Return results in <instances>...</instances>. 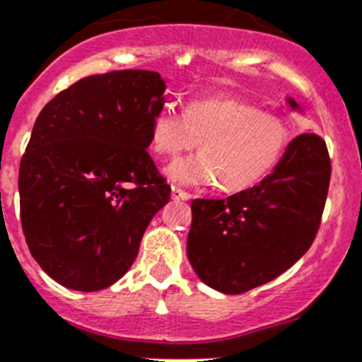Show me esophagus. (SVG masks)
<instances>
[{
    "label": "esophagus",
    "instance_id": "esophagus-1",
    "mask_svg": "<svg viewBox=\"0 0 362 362\" xmlns=\"http://www.w3.org/2000/svg\"><path fill=\"white\" fill-rule=\"evenodd\" d=\"M171 198L173 200H189L191 198V194H189L187 191H184V189L177 187V185H171Z\"/></svg>",
    "mask_w": 362,
    "mask_h": 362
}]
</instances>
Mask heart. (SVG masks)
Returning a JSON list of instances; mask_svg holds the SVG:
<instances>
[{
	"label": "heart",
	"mask_w": 362,
	"mask_h": 362,
	"mask_svg": "<svg viewBox=\"0 0 362 362\" xmlns=\"http://www.w3.org/2000/svg\"><path fill=\"white\" fill-rule=\"evenodd\" d=\"M151 150L175 157L200 143V155L178 158L168 177L182 185H212L230 192L253 187L272 173L291 141L284 117L262 112L257 105L232 96L189 100L184 114L171 103L151 114Z\"/></svg>",
	"instance_id": "obj_1"
}]
</instances>
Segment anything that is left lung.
Wrapping results in <instances>:
<instances>
[{
    "instance_id": "left-lung-1",
    "label": "left lung",
    "mask_w": 362,
    "mask_h": 362,
    "mask_svg": "<svg viewBox=\"0 0 362 362\" xmlns=\"http://www.w3.org/2000/svg\"><path fill=\"white\" fill-rule=\"evenodd\" d=\"M289 105L298 109L295 100ZM330 184V157L300 134L257 185L225 200H192L187 257L209 288L241 295L276 279L310 248Z\"/></svg>"
}]
</instances>
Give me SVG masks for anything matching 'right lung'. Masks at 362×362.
Here are the masks:
<instances>
[{"label":"right lung","mask_w":362,"mask_h":362,"mask_svg":"<svg viewBox=\"0 0 362 362\" xmlns=\"http://www.w3.org/2000/svg\"><path fill=\"white\" fill-rule=\"evenodd\" d=\"M164 89L155 71L93 74L35 119L19 165L23 234L64 288L100 291L117 282L170 202L171 187L146 150Z\"/></svg>","instance_id":"1"}]
</instances>
